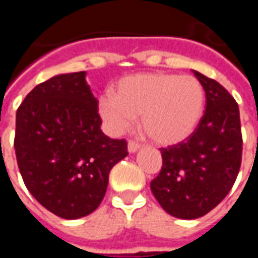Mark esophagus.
<instances>
[{
  "mask_svg": "<svg viewBox=\"0 0 258 258\" xmlns=\"http://www.w3.org/2000/svg\"><path fill=\"white\" fill-rule=\"evenodd\" d=\"M141 148V145L138 142H135V141H130L128 142V152L130 153H135V152L138 151Z\"/></svg>",
  "mask_w": 258,
  "mask_h": 258,
  "instance_id": "1",
  "label": "esophagus"
}]
</instances>
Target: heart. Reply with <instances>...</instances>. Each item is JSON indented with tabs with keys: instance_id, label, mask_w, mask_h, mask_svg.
Masks as SVG:
<instances>
[{
	"instance_id": "1",
	"label": "heart",
	"mask_w": 258,
	"mask_h": 258,
	"mask_svg": "<svg viewBox=\"0 0 258 258\" xmlns=\"http://www.w3.org/2000/svg\"><path fill=\"white\" fill-rule=\"evenodd\" d=\"M205 106V91L194 76L141 73L127 76L113 88V96L98 99V113L112 134H121L140 116L144 134L162 146L189 137Z\"/></svg>"
}]
</instances>
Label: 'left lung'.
Wrapping results in <instances>:
<instances>
[{"mask_svg": "<svg viewBox=\"0 0 258 258\" xmlns=\"http://www.w3.org/2000/svg\"><path fill=\"white\" fill-rule=\"evenodd\" d=\"M194 74L206 92V110L194 133L162 149L163 166L151 182L152 194L170 216H205L232 188L242 162L239 106L216 80Z\"/></svg>", "mask_w": 258, "mask_h": 258, "instance_id": "obj_1", "label": "left lung"}]
</instances>
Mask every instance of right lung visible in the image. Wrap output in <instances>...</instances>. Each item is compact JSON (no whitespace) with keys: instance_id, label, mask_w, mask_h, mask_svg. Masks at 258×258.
<instances>
[{"instance_id":"right-lung-1","label":"right lung","mask_w":258,"mask_h":258,"mask_svg":"<svg viewBox=\"0 0 258 258\" xmlns=\"http://www.w3.org/2000/svg\"><path fill=\"white\" fill-rule=\"evenodd\" d=\"M85 74L53 76L34 87L16 112L15 152L26 188L66 220L96 210L110 170L128 155L125 140L102 133Z\"/></svg>"}]
</instances>
